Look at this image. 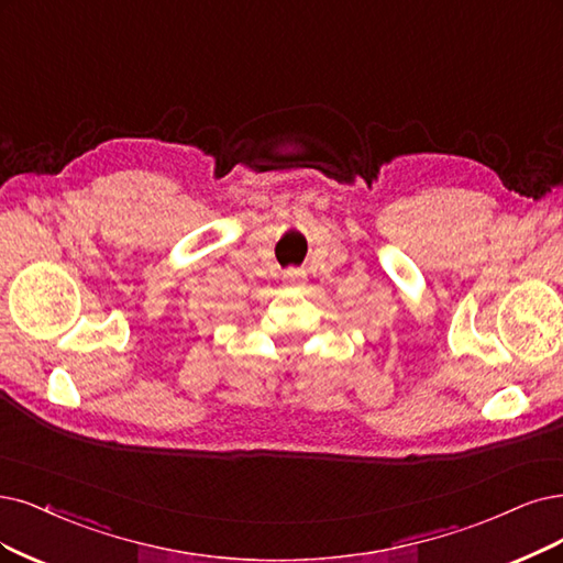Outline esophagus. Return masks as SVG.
I'll list each match as a JSON object with an SVG mask.
<instances>
[{
  "instance_id": "obj_1",
  "label": "esophagus",
  "mask_w": 563,
  "mask_h": 563,
  "mask_svg": "<svg viewBox=\"0 0 563 563\" xmlns=\"http://www.w3.org/2000/svg\"><path fill=\"white\" fill-rule=\"evenodd\" d=\"M285 283L289 287H301L306 283V274L299 268H289V271H285Z\"/></svg>"
}]
</instances>
